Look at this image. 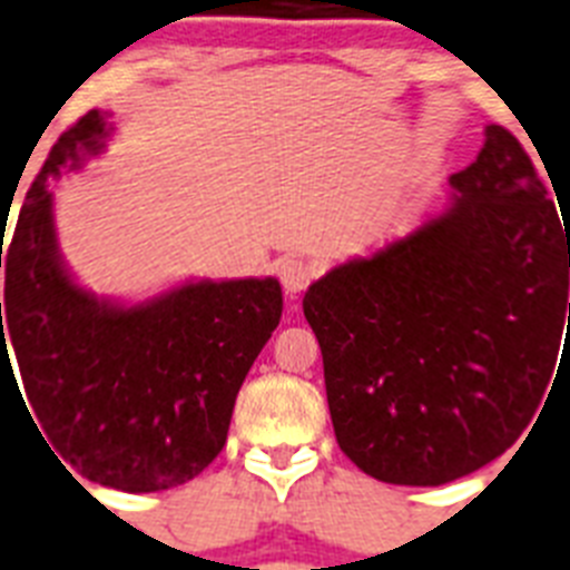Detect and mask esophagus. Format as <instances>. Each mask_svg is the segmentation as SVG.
Returning <instances> with one entry per match:
<instances>
[{
    "mask_svg": "<svg viewBox=\"0 0 570 570\" xmlns=\"http://www.w3.org/2000/svg\"><path fill=\"white\" fill-rule=\"evenodd\" d=\"M313 263H307L304 257H284V261L277 263V277H281V286H284V293L289 298L304 293L309 281H313Z\"/></svg>",
    "mask_w": 570,
    "mask_h": 570,
    "instance_id": "obj_1",
    "label": "esophagus"
}]
</instances>
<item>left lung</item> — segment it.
Segmentation results:
<instances>
[{
  "mask_svg": "<svg viewBox=\"0 0 570 570\" xmlns=\"http://www.w3.org/2000/svg\"><path fill=\"white\" fill-rule=\"evenodd\" d=\"M449 185L443 217L304 295L338 446L385 484L440 487L504 455L570 365V232L519 138L490 124Z\"/></svg>",
  "mask_w": 570,
  "mask_h": 570,
  "instance_id": "8db88e82",
  "label": "left lung"
}]
</instances>
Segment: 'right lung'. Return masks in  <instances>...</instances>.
<instances>
[{
  "label": "right lung",
  "instance_id": "obj_1",
  "mask_svg": "<svg viewBox=\"0 0 570 570\" xmlns=\"http://www.w3.org/2000/svg\"><path fill=\"white\" fill-rule=\"evenodd\" d=\"M107 136V115L89 109L57 138L0 248V385L4 374L17 382L13 347L22 403L60 466L112 490H170L226 446L237 391L284 295L275 277L199 281L136 307L80 289L57 255L49 179L104 150Z\"/></svg>",
  "mask_w": 570,
  "mask_h": 570
}]
</instances>
